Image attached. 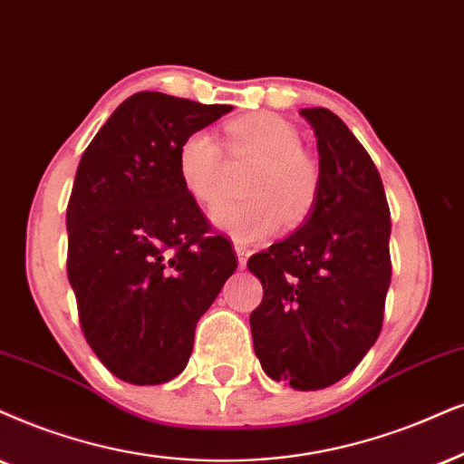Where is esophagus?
Returning a JSON list of instances; mask_svg holds the SVG:
<instances>
[{
    "mask_svg": "<svg viewBox=\"0 0 464 464\" xmlns=\"http://www.w3.org/2000/svg\"><path fill=\"white\" fill-rule=\"evenodd\" d=\"M236 246V255H237V263H239V269L246 267V261H248V255H250V248L242 242H233Z\"/></svg>",
    "mask_w": 464,
    "mask_h": 464,
    "instance_id": "1",
    "label": "esophagus"
}]
</instances>
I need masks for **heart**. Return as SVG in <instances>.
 <instances>
[{
    "instance_id": "obj_1",
    "label": "heart",
    "mask_w": 464,
    "mask_h": 464,
    "mask_svg": "<svg viewBox=\"0 0 464 464\" xmlns=\"http://www.w3.org/2000/svg\"><path fill=\"white\" fill-rule=\"evenodd\" d=\"M227 148L233 158L255 160L246 179L248 198L225 203L212 220L242 244L261 242L278 231L283 220L297 225L313 212L321 190L316 158L302 148L300 132L283 117L255 113L237 117L225 126ZM181 186L201 205L222 198L225 154L208 130H195L178 150Z\"/></svg>"
}]
</instances>
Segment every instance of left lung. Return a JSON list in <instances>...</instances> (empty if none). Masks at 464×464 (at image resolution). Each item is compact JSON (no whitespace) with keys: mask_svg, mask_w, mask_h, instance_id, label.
Segmentation results:
<instances>
[{"mask_svg":"<svg viewBox=\"0 0 464 464\" xmlns=\"http://www.w3.org/2000/svg\"><path fill=\"white\" fill-rule=\"evenodd\" d=\"M319 150L321 190L304 225L256 252L255 353L269 379L324 390L353 371L383 325L390 289V208L372 158L330 109H302Z\"/></svg>","mask_w":464,"mask_h":464,"instance_id":"8db88e82","label":"left lung"}]
</instances>
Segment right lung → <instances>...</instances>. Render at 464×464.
Returning <instances> with one entry per match:
<instances>
[{"label":"right lung","instance_id":"obj_1","mask_svg":"<svg viewBox=\"0 0 464 464\" xmlns=\"http://www.w3.org/2000/svg\"><path fill=\"white\" fill-rule=\"evenodd\" d=\"M231 109L139 92L81 156L66 209L68 280L85 340L126 383L184 371L197 321L237 267L178 175L181 140Z\"/></svg>","mask_w":464,"mask_h":464}]
</instances>
